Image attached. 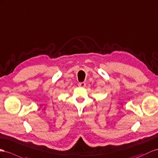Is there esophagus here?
Listing matches in <instances>:
<instances>
[{
  "label": "esophagus",
  "instance_id": "34e87169",
  "mask_svg": "<svg viewBox=\"0 0 158 158\" xmlns=\"http://www.w3.org/2000/svg\"><path fill=\"white\" fill-rule=\"evenodd\" d=\"M85 85H86V84H85V83H84V82L79 83V86L81 87H85Z\"/></svg>",
  "mask_w": 158,
  "mask_h": 158
}]
</instances>
